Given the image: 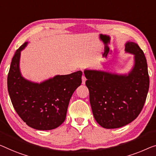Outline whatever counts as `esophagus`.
<instances>
[{
    "label": "esophagus",
    "instance_id": "obj_1",
    "mask_svg": "<svg viewBox=\"0 0 156 156\" xmlns=\"http://www.w3.org/2000/svg\"><path fill=\"white\" fill-rule=\"evenodd\" d=\"M86 80H87V79H86V78L85 77V76L83 75V76H82V84H83V85L85 84V81H86Z\"/></svg>",
    "mask_w": 156,
    "mask_h": 156
}]
</instances>
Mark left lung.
<instances>
[{
    "label": "left lung",
    "mask_w": 156,
    "mask_h": 156,
    "mask_svg": "<svg viewBox=\"0 0 156 156\" xmlns=\"http://www.w3.org/2000/svg\"><path fill=\"white\" fill-rule=\"evenodd\" d=\"M125 51L134 55V66L127 74L84 70L93 115L104 128H118L135 120L147 97L149 76L144 52L130 41Z\"/></svg>",
    "instance_id": "1"
}]
</instances>
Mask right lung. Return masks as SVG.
I'll return each mask as SVG.
<instances>
[{
    "label": "right lung",
    "instance_id": "add662e5",
    "mask_svg": "<svg viewBox=\"0 0 156 156\" xmlns=\"http://www.w3.org/2000/svg\"><path fill=\"white\" fill-rule=\"evenodd\" d=\"M16 51L8 76V90L13 107L27 125L38 130L57 128L66 119L69 101L82 83L83 72L57 75L40 83L23 77L20 69L21 51Z\"/></svg>",
    "mask_w": 156,
    "mask_h": 156
}]
</instances>
